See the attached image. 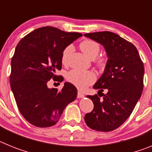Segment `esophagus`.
<instances>
[{
	"label": "esophagus",
	"mask_w": 152,
	"mask_h": 152,
	"mask_svg": "<svg viewBox=\"0 0 152 152\" xmlns=\"http://www.w3.org/2000/svg\"><path fill=\"white\" fill-rule=\"evenodd\" d=\"M84 96V95L82 93L80 92V91H78V92H77V98H83Z\"/></svg>",
	"instance_id": "1"
}]
</instances>
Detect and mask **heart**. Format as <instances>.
<instances>
[{
  "instance_id": "heart-1",
  "label": "heart",
  "mask_w": 152,
  "mask_h": 152,
  "mask_svg": "<svg viewBox=\"0 0 152 152\" xmlns=\"http://www.w3.org/2000/svg\"><path fill=\"white\" fill-rule=\"evenodd\" d=\"M80 49L88 58L94 59L95 66L98 69H103L107 65V58L104 56H97L100 50V45L95 40L84 39L80 43ZM73 52L72 45H68L63 49L61 52V61L64 65H68L69 58ZM67 80L76 86L79 89H84L92 84L96 80L94 73L91 71H82V70L73 69L67 74Z\"/></svg>"
}]
</instances>
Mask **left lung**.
Wrapping results in <instances>:
<instances>
[{"instance_id":"left-lung-1","label":"left lung","mask_w":152,"mask_h":152,"mask_svg":"<svg viewBox=\"0 0 152 152\" xmlns=\"http://www.w3.org/2000/svg\"><path fill=\"white\" fill-rule=\"evenodd\" d=\"M84 36L102 44L108 56L104 73L94 86L103 99L97 94L87 96L94 109L84 120L92 129L110 132L129 117L139 100L144 87V64L136 47L116 33L103 31ZM104 89L106 95L102 93Z\"/></svg>"}]
</instances>
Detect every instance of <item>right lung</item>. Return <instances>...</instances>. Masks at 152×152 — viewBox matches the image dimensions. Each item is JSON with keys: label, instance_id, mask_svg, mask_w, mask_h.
<instances>
[{"label": "right lung", "instance_id": "obj_1", "mask_svg": "<svg viewBox=\"0 0 152 152\" xmlns=\"http://www.w3.org/2000/svg\"><path fill=\"white\" fill-rule=\"evenodd\" d=\"M82 36L53 26L39 28L19 42L11 60L10 84L19 110L26 121L40 128L56 124L64 109L77 97V89L65 82L61 91L48 88L61 69L63 49Z\"/></svg>", "mask_w": 152, "mask_h": 152}]
</instances>
